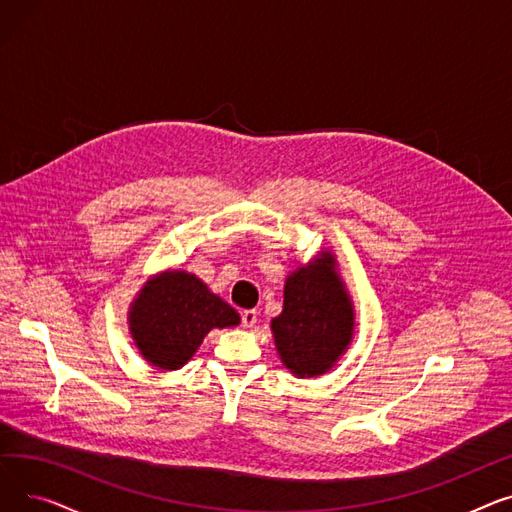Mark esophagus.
<instances>
[{"mask_svg":"<svg viewBox=\"0 0 512 512\" xmlns=\"http://www.w3.org/2000/svg\"><path fill=\"white\" fill-rule=\"evenodd\" d=\"M240 319H242V326L245 328H253L257 324V311L255 309H247L240 313Z\"/></svg>","mask_w":512,"mask_h":512,"instance_id":"obj_1","label":"esophagus"}]
</instances>
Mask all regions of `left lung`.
Returning <instances> with one entry per match:
<instances>
[{"label": "left lung", "mask_w": 512, "mask_h": 512, "mask_svg": "<svg viewBox=\"0 0 512 512\" xmlns=\"http://www.w3.org/2000/svg\"><path fill=\"white\" fill-rule=\"evenodd\" d=\"M336 267V257L321 251L286 278L284 309L272 319V334L282 363L297 378L330 371L353 340L355 307Z\"/></svg>", "instance_id": "obj_1"}]
</instances>
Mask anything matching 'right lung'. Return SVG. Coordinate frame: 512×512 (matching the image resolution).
Masks as SVG:
<instances>
[{"instance_id":"add662e5","label":"right lung","mask_w":512,"mask_h":512,"mask_svg":"<svg viewBox=\"0 0 512 512\" xmlns=\"http://www.w3.org/2000/svg\"><path fill=\"white\" fill-rule=\"evenodd\" d=\"M238 324L240 315L226 301L197 276L180 270L149 278L128 311L130 336L139 353L166 371L191 361L213 328Z\"/></svg>"}]
</instances>
